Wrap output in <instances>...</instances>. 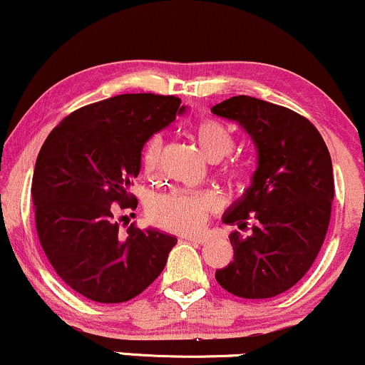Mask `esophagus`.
I'll list each match as a JSON object with an SVG mask.
<instances>
[{"mask_svg": "<svg viewBox=\"0 0 365 365\" xmlns=\"http://www.w3.org/2000/svg\"><path fill=\"white\" fill-rule=\"evenodd\" d=\"M182 238L183 240L192 242V244H199V245H204L207 242V237H204V235H185Z\"/></svg>", "mask_w": 365, "mask_h": 365, "instance_id": "1", "label": "esophagus"}]
</instances>
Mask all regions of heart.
I'll return each instance as SVG.
<instances>
[{
    "instance_id": "b5f03b06",
    "label": "heart",
    "mask_w": 365,
    "mask_h": 365,
    "mask_svg": "<svg viewBox=\"0 0 365 365\" xmlns=\"http://www.w3.org/2000/svg\"><path fill=\"white\" fill-rule=\"evenodd\" d=\"M197 144L206 158L217 161L232 153L235 145V132L228 123L215 116H202L192 123ZM165 139L156 133L145 142L142 150V165L145 173L156 177L161 171ZM223 173L230 180H244L247 166L240 159H230L225 165ZM212 209V199L202 194L185 190H170L153 195L148 200L145 212L150 223L173 233H195L202 228Z\"/></svg>"
}]
</instances>
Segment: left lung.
Instances as JSON below:
<instances>
[{
    "label": "left lung",
    "mask_w": 365,
    "mask_h": 365,
    "mask_svg": "<svg viewBox=\"0 0 365 365\" xmlns=\"http://www.w3.org/2000/svg\"><path fill=\"white\" fill-rule=\"evenodd\" d=\"M211 111L238 121L259 154L252 187L223 216L240 230L252 221V233H230L233 262L216 271V282L242 299H271L304 278L328 233L329 150L311 121L278 104L235 96Z\"/></svg>",
    "instance_id": "obj_1"
}]
</instances>
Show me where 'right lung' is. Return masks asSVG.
Segmentation results:
<instances>
[{
  "label": "right lung",
  "mask_w": 365,
  "mask_h": 365,
  "mask_svg": "<svg viewBox=\"0 0 365 365\" xmlns=\"http://www.w3.org/2000/svg\"><path fill=\"white\" fill-rule=\"evenodd\" d=\"M175 96L120 94L70 113L51 130L32 177L36 230L56 274L86 299L121 304L165 269L177 238L116 212L135 209L130 192L145 142L177 118Z\"/></svg>",
  "instance_id": "add662e5"
}]
</instances>
